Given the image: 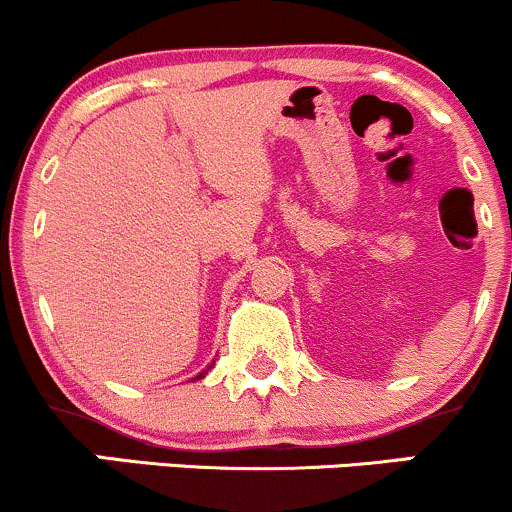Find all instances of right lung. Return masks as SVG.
<instances>
[{
  "mask_svg": "<svg viewBox=\"0 0 512 512\" xmlns=\"http://www.w3.org/2000/svg\"><path fill=\"white\" fill-rule=\"evenodd\" d=\"M208 370H210V367H208ZM208 370H205V372H208ZM205 372H203V375H198V380H200V377H205Z\"/></svg>",
  "mask_w": 512,
  "mask_h": 512,
  "instance_id": "add662e5",
  "label": "right lung"
}]
</instances>
